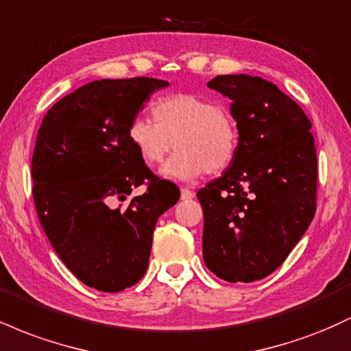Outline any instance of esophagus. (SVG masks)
Instances as JSON below:
<instances>
[{"mask_svg":"<svg viewBox=\"0 0 351 351\" xmlns=\"http://www.w3.org/2000/svg\"><path fill=\"white\" fill-rule=\"evenodd\" d=\"M195 198V193L191 191V189H188V188H181V199H193Z\"/></svg>","mask_w":351,"mask_h":351,"instance_id":"34e87169","label":"esophagus"}]
</instances>
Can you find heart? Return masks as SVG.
Wrapping results in <instances>:
<instances>
[{"instance_id": "obj_1", "label": "heart", "mask_w": 351, "mask_h": 351, "mask_svg": "<svg viewBox=\"0 0 351 351\" xmlns=\"http://www.w3.org/2000/svg\"><path fill=\"white\" fill-rule=\"evenodd\" d=\"M153 117L136 115L128 125V140L147 165L162 163L175 143L178 150L160 171L165 178L193 181L206 171H223L234 160L239 145L236 122L215 100L167 95L155 102Z\"/></svg>"}]
</instances>
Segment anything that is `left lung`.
I'll return each mask as SVG.
<instances>
[{
  "label": "left lung",
  "mask_w": 351,
  "mask_h": 351,
  "mask_svg": "<svg viewBox=\"0 0 351 351\" xmlns=\"http://www.w3.org/2000/svg\"><path fill=\"white\" fill-rule=\"evenodd\" d=\"M239 145L228 170L196 193L204 264L219 279L254 282L287 259L315 216L317 152L308 117L276 84L217 75Z\"/></svg>",
  "instance_id": "1"
}]
</instances>
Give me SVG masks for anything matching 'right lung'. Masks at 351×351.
I'll use <instances>...</instances> for the list:
<instances>
[{"label":"right lung","mask_w":351,"mask_h":351,"mask_svg":"<svg viewBox=\"0 0 351 351\" xmlns=\"http://www.w3.org/2000/svg\"><path fill=\"white\" fill-rule=\"evenodd\" d=\"M150 77L102 79L75 88L44 117L31 176L47 239L80 282L120 292L143 277L153 229L180 199L158 180L128 140V125L153 92ZM147 191L125 208L118 203L140 184Z\"/></svg>","instance_id":"right-lung-1"}]
</instances>
